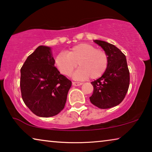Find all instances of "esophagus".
Wrapping results in <instances>:
<instances>
[{
	"label": "esophagus",
	"instance_id": "obj_1",
	"mask_svg": "<svg viewBox=\"0 0 152 152\" xmlns=\"http://www.w3.org/2000/svg\"><path fill=\"white\" fill-rule=\"evenodd\" d=\"M72 85L74 86H80L83 85V83L80 82H72Z\"/></svg>",
	"mask_w": 152,
	"mask_h": 152
}]
</instances>
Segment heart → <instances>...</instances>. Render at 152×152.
Listing matches in <instances>:
<instances>
[{
  "mask_svg": "<svg viewBox=\"0 0 152 152\" xmlns=\"http://www.w3.org/2000/svg\"><path fill=\"white\" fill-rule=\"evenodd\" d=\"M78 65L80 67L74 74L77 78H99L108 67V55L104 50L83 43L72 47L67 54L61 53L56 56L54 64L64 76H70Z\"/></svg>",
  "mask_w": 152,
  "mask_h": 152,
  "instance_id": "b5f03b06",
  "label": "heart"
}]
</instances>
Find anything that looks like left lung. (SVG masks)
I'll return each mask as SVG.
<instances>
[{
  "label": "left lung",
  "instance_id": "obj_1",
  "mask_svg": "<svg viewBox=\"0 0 152 152\" xmlns=\"http://www.w3.org/2000/svg\"><path fill=\"white\" fill-rule=\"evenodd\" d=\"M108 55V63L100 78L91 82L94 92L90 102L101 109L116 106L125 98L130 85V72L125 54L114 45L94 40Z\"/></svg>",
  "mask_w": 152,
  "mask_h": 152
}]
</instances>
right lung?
<instances>
[{"label":"right lung","mask_w":152,"mask_h":152,"mask_svg":"<svg viewBox=\"0 0 152 152\" xmlns=\"http://www.w3.org/2000/svg\"><path fill=\"white\" fill-rule=\"evenodd\" d=\"M20 73L22 98L34 114L53 117L64 108L72 81L54 66L50 48H37L26 58Z\"/></svg>","instance_id":"right-lung-1"}]
</instances>
